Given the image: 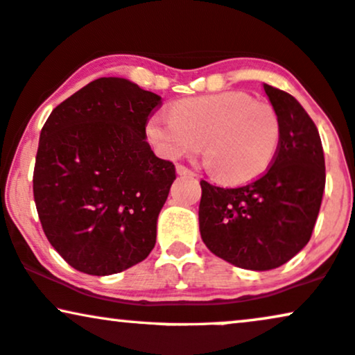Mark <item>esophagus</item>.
<instances>
[{
	"mask_svg": "<svg viewBox=\"0 0 355 355\" xmlns=\"http://www.w3.org/2000/svg\"><path fill=\"white\" fill-rule=\"evenodd\" d=\"M177 173L178 175H187V177H195V172H193V170H190L188 167H185V165H182V164L177 165Z\"/></svg>",
	"mask_w": 355,
	"mask_h": 355,
	"instance_id": "esophagus-1",
	"label": "esophagus"
}]
</instances>
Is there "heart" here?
Instances as JSON below:
<instances>
[{"label": "heart", "mask_w": 355, "mask_h": 355, "mask_svg": "<svg viewBox=\"0 0 355 355\" xmlns=\"http://www.w3.org/2000/svg\"><path fill=\"white\" fill-rule=\"evenodd\" d=\"M147 139L167 159L195 154L224 183H245L266 172L280 144V119L270 103L245 92H221L177 101L172 114L147 121Z\"/></svg>", "instance_id": "1"}]
</instances>
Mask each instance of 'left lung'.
I'll list each match as a JSON object with an SVG mask.
<instances>
[{"instance_id": "obj_1", "label": "left lung", "mask_w": 355, "mask_h": 355, "mask_svg": "<svg viewBox=\"0 0 355 355\" xmlns=\"http://www.w3.org/2000/svg\"><path fill=\"white\" fill-rule=\"evenodd\" d=\"M263 89L280 119L270 167L236 188L200 182L201 239L214 255L249 270L284 266L308 244L326 185L316 124L284 89L267 83Z\"/></svg>"}]
</instances>
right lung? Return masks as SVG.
Returning <instances> with one entry per match:
<instances>
[{
    "label": "right lung",
    "instance_id": "1",
    "mask_svg": "<svg viewBox=\"0 0 355 355\" xmlns=\"http://www.w3.org/2000/svg\"><path fill=\"white\" fill-rule=\"evenodd\" d=\"M162 98L129 80L98 78L62 101L40 131L33 190L52 248L88 275L142 262L177 175L146 125Z\"/></svg>",
    "mask_w": 355,
    "mask_h": 355
}]
</instances>
